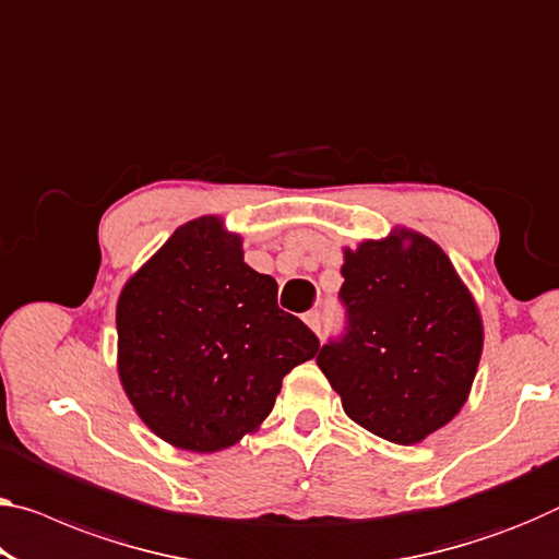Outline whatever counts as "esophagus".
Returning <instances> with one entry per match:
<instances>
[{"label": "esophagus", "mask_w": 559, "mask_h": 559, "mask_svg": "<svg viewBox=\"0 0 559 559\" xmlns=\"http://www.w3.org/2000/svg\"><path fill=\"white\" fill-rule=\"evenodd\" d=\"M305 324H307V328L312 330V332L320 334V330H322V314L317 312V309H314V312H307V314H305Z\"/></svg>", "instance_id": "obj_1"}]
</instances>
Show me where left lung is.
Wrapping results in <instances>:
<instances>
[{"label":"left lung","mask_w":559,"mask_h":559,"mask_svg":"<svg viewBox=\"0 0 559 559\" xmlns=\"http://www.w3.org/2000/svg\"><path fill=\"white\" fill-rule=\"evenodd\" d=\"M345 332L317 365L347 417L394 444L423 442L465 405L483 355V320L450 257L394 229L345 250Z\"/></svg>","instance_id":"1"}]
</instances>
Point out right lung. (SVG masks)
<instances>
[{"label":"right lung","mask_w":559,"mask_h":559,"mask_svg":"<svg viewBox=\"0 0 559 559\" xmlns=\"http://www.w3.org/2000/svg\"><path fill=\"white\" fill-rule=\"evenodd\" d=\"M119 380L154 435L217 452L270 415L289 369L320 340L277 307V282L245 264L219 217L187 222L117 302Z\"/></svg>","instance_id":"right-lung-1"}]
</instances>
